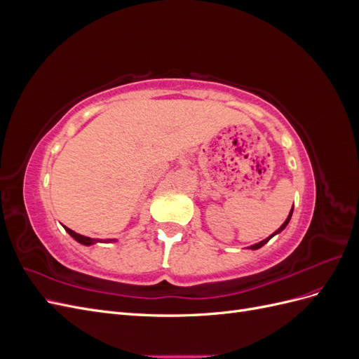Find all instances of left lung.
<instances>
[{
	"label": "left lung",
	"mask_w": 359,
	"mask_h": 359,
	"mask_svg": "<svg viewBox=\"0 0 359 359\" xmlns=\"http://www.w3.org/2000/svg\"><path fill=\"white\" fill-rule=\"evenodd\" d=\"M292 212H293V210H290V214H289V217H287V219H286V222L283 223V224H281L280 227H278V229L273 233V235H271V236H268L266 238V240H264V241H260V243H257V244H255V245H252V247H250V248H252V250H257V248H260V247H262V245H265L269 240H271V238H273L274 235H277V233H280L281 231H283L285 229V227L287 226V223H289V220H290V217H292Z\"/></svg>",
	"instance_id": "left-lung-1"
}]
</instances>
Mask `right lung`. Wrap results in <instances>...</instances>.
Segmentation results:
<instances>
[{
  "label": "right lung",
  "instance_id": "1",
  "mask_svg": "<svg viewBox=\"0 0 359 359\" xmlns=\"http://www.w3.org/2000/svg\"><path fill=\"white\" fill-rule=\"evenodd\" d=\"M64 229H66V231L70 233V236H73L76 241L81 243V244H83V245H91V244L99 243V240H94V238H88V236H83V235L76 233V232H73L72 229H69V227H66V226H64ZM109 241H111V240H109Z\"/></svg>",
  "mask_w": 359,
  "mask_h": 359
}]
</instances>
